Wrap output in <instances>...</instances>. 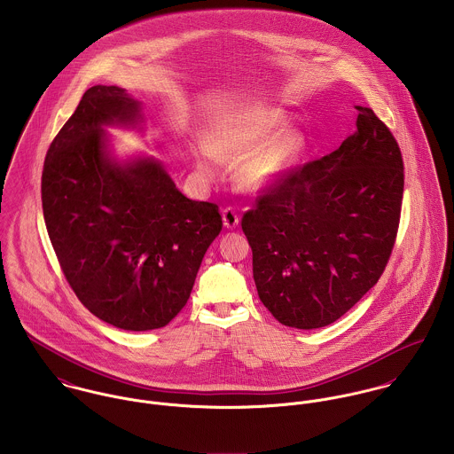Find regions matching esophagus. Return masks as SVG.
<instances>
[{
    "instance_id": "esophagus-1",
    "label": "esophagus",
    "mask_w": 454,
    "mask_h": 454,
    "mask_svg": "<svg viewBox=\"0 0 454 454\" xmlns=\"http://www.w3.org/2000/svg\"><path fill=\"white\" fill-rule=\"evenodd\" d=\"M222 218H223V225H225L227 229H234V227L239 223V215H238L236 207H232V206L223 207Z\"/></svg>"
}]
</instances>
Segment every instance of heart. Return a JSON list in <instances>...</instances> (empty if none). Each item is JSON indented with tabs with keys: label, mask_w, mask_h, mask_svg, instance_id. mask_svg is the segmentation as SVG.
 I'll list each match as a JSON object with an SVG mask.
<instances>
[{
	"label": "heart",
	"mask_w": 454,
	"mask_h": 454,
	"mask_svg": "<svg viewBox=\"0 0 454 454\" xmlns=\"http://www.w3.org/2000/svg\"><path fill=\"white\" fill-rule=\"evenodd\" d=\"M286 126V119L278 110H255L231 126L213 148L218 157L247 160L241 171V182L247 187H263L286 169H290L302 153L304 141L297 134L274 139Z\"/></svg>",
	"instance_id": "b5f03b06"
}]
</instances>
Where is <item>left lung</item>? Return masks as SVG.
<instances>
[{
  "label": "left lung",
  "mask_w": 454,
  "mask_h": 454,
  "mask_svg": "<svg viewBox=\"0 0 454 454\" xmlns=\"http://www.w3.org/2000/svg\"><path fill=\"white\" fill-rule=\"evenodd\" d=\"M356 130L286 169L241 218L260 301L286 326L333 324L381 278L395 247L403 160L388 126L356 106Z\"/></svg>",
  "instance_id": "left-lung-1"
}]
</instances>
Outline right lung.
<instances>
[{"label": "right lung", "mask_w": 454, "mask_h": 454, "mask_svg": "<svg viewBox=\"0 0 454 454\" xmlns=\"http://www.w3.org/2000/svg\"><path fill=\"white\" fill-rule=\"evenodd\" d=\"M137 112L121 87L87 89L49 146L42 206L78 301L106 324L145 332L184 309L223 223L216 204L187 199L153 159L122 168L105 155L101 128Z\"/></svg>", "instance_id": "add662e5"}]
</instances>
